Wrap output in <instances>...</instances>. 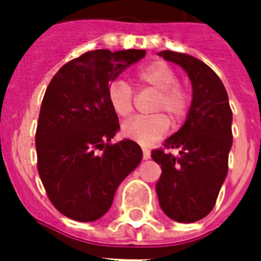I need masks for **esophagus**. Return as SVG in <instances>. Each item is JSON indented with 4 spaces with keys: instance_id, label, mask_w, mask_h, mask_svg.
<instances>
[{
    "instance_id": "esophagus-1",
    "label": "esophagus",
    "mask_w": 261,
    "mask_h": 261,
    "mask_svg": "<svg viewBox=\"0 0 261 261\" xmlns=\"http://www.w3.org/2000/svg\"><path fill=\"white\" fill-rule=\"evenodd\" d=\"M149 156H151V152L148 151L147 148H142V158L149 159Z\"/></svg>"
}]
</instances>
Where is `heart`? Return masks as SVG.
Segmentation results:
<instances>
[{
    "label": "heart",
    "instance_id": "1",
    "mask_svg": "<svg viewBox=\"0 0 261 261\" xmlns=\"http://www.w3.org/2000/svg\"><path fill=\"white\" fill-rule=\"evenodd\" d=\"M137 80L142 86L158 92L155 103L156 112H164L173 121H180L186 116L190 96L186 88L176 82L177 75L172 67L164 61H155L142 67L137 74ZM108 99L114 113L121 117L130 116L134 110V92L125 81L117 80L110 84ZM168 116L156 114L151 117H133L123 123L121 133L125 138L141 145H149L168 133L170 125Z\"/></svg>",
    "mask_w": 261,
    "mask_h": 261
}]
</instances>
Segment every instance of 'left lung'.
Returning <instances> with one entry per match:
<instances>
[{"instance_id":"1","label":"left lung","mask_w":261,"mask_h":261,"mask_svg":"<svg viewBox=\"0 0 261 261\" xmlns=\"http://www.w3.org/2000/svg\"><path fill=\"white\" fill-rule=\"evenodd\" d=\"M158 54L186 71L193 99L185 124L165 141V148H176L179 155L164 149L151 152L162 169L155 189L162 211L173 221L190 224L211 213L228 175L232 110L222 81L205 63L170 50Z\"/></svg>"}]
</instances>
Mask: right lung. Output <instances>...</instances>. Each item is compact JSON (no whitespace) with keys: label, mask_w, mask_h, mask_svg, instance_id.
Listing matches in <instances>:
<instances>
[{"label":"right lung","mask_w":261,"mask_h":261,"mask_svg":"<svg viewBox=\"0 0 261 261\" xmlns=\"http://www.w3.org/2000/svg\"><path fill=\"white\" fill-rule=\"evenodd\" d=\"M145 53L88 51L63 65L48 84L35 138L37 170L51 204L68 218L92 222L103 217L120 183L141 162L137 142H109L120 124L108 91Z\"/></svg>","instance_id":"right-lung-1"}]
</instances>
